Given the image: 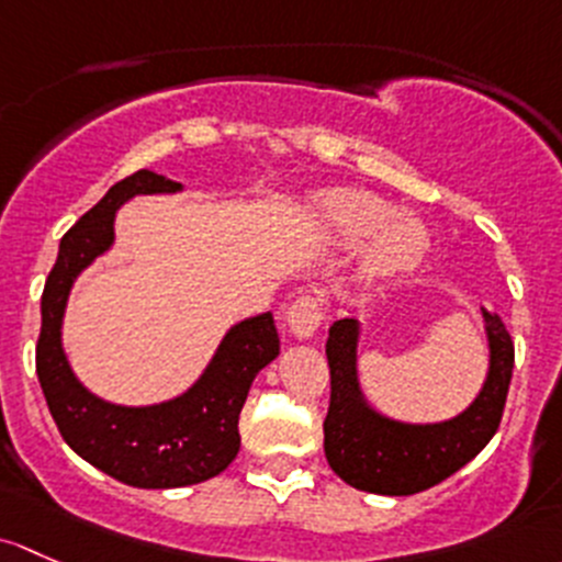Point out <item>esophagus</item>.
<instances>
[{"label":"esophagus","mask_w":562,"mask_h":562,"mask_svg":"<svg viewBox=\"0 0 562 562\" xmlns=\"http://www.w3.org/2000/svg\"><path fill=\"white\" fill-rule=\"evenodd\" d=\"M324 319L322 303L316 297L294 300L292 308L286 311V327L297 340H311L319 333Z\"/></svg>","instance_id":"34e87169"}]
</instances>
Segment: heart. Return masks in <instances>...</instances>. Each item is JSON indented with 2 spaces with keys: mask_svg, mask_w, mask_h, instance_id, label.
Listing matches in <instances>:
<instances>
[{
  "mask_svg": "<svg viewBox=\"0 0 562 562\" xmlns=\"http://www.w3.org/2000/svg\"><path fill=\"white\" fill-rule=\"evenodd\" d=\"M303 227L324 246H360L357 279L373 283L419 268L430 254V233L414 216H397L392 202L366 189H327L303 211Z\"/></svg>",
  "mask_w": 562,
  "mask_h": 562,
  "instance_id": "obj_1",
  "label": "heart"
}]
</instances>
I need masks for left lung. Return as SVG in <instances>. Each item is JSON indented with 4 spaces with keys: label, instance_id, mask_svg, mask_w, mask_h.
<instances>
[{
    "label": "left lung",
    "instance_id": "obj_1",
    "mask_svg": "<svg viewBox=\"0 0 562 562\" xmlns=\"http://www.w3.org/2000/svg\"><path fill=\"white\" fill-rule=\"evenodd\" d=\"M487 335V375L471 406L443 422H403L381 414L360 384V319L329 327V411L324 457L351 487L375 495L430 490L482 452L501 425L514 370V340L495 311L482 308Z\"/></svg>",
    "mask_w": 562,
    "mask_h": 562
}]
</instances>
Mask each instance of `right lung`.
<instances>
[{"label": "right lung", "mask_w": 562, "mask_h": 562, "mask_svg": "<svg viewBox=\"0 0 562 562\" xmlns=\"http://www.w3.org/2000/svg\"><path fill=\"white\" fill-rule=\"evenodd\" d=\"M183 183L137 170L78 218L59 243L43 289L37 379L61 438L108 476L143 490H172L218 476L238 457V419L254 379L279 357L281 340L270 311L224 333L211 362L181 395L148 406H121L94 395L67 360L61 327L75 281L115 243V213L140 194H178Z\"/></svg>", "instance_id": "right-lung-1"}]
</instances>
